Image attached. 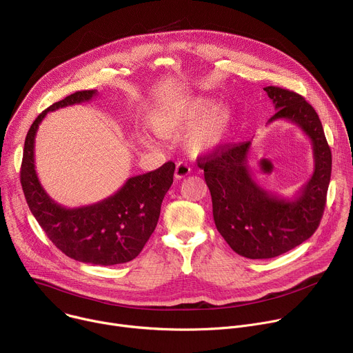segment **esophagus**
<instances>
[{
  "label": "esophagus",
  "instance_id": "34e87169",
  "mask_svg": "<svg viewBox=\"0 0 353 353\" xmlns=\"http://www.w3.org/2000/svg\"><path fill=\"white\" fill-rule=\"evenodd\" d=\"M190 166L187 165V163H184V162H179L177 165H176V169H174V177L177 179V180H180V179H184L185 176H188L190 174Z\"/></svg>",
  "mask_w": 353,
  "mask_h": 353
}]
</instances>
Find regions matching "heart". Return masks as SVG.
Wrapping results in <instances>:
<instances>
[{
  "mask_svg": "<svg viewBox=\"0 0 353 353\" xmlns=\"http://www.w3.org/2000/svg\"><path fill=\"white\" fill-rule=\"evenodd\" d=\"M199 118L203 120L196 125ZM232 121L230 109L225 105L214 108L208 97H195L183 105L159 108L149 119L150 128L163 138L183 134L194 123L185 138L187 148L194 154H207L219 148L230 134ZM141 142L149 145L150 139L142 135Z\"/></svg>",
  "mask_w": 353,
  "mask_h": 353,
  "instance_id": "b5f03b06",
  "label": "heart"
}]
</instances>
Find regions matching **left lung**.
Returning <instances> with one entry per match:
<instances>
[{"label": "left lung", "mask_w": 353, "mask_h": 353, "mask_svg": "<svg viewBox=\"0 0 353 353\" xmlns=\"http://www.w3.org/2000/svg\"><path fill=\"white\" fill-rule=\"evenodd\" d=\"M264 90L276 110L268 124L286 120L313 145V174L294 196L275 195L257 183L248 168L250 141L198 159L211 191L218 232L233 251L251 260L281 256L312 237L324 212L332 163L319 114L305 97L278 86Z\"/></svg>", "instance_id": "obj_1"}]
</instances>
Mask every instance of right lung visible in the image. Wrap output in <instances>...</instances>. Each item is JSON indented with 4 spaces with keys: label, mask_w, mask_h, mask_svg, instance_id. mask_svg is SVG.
I'll list each match as a JSON object with an SVG mask.
<instances>
[{
    "label": "right lung",
    "mask_w": 353,
    "mask_h": 353,
    "mask_svg": "<svg viewBox=\"0 0 353 353\" xmlns=\"http://www.w3.org/2000/svg\"><path fill=\"white\" fill-rule=\"evenodd\" d=\"M97 90L75 92L37 116L23 148L21 184L30 212L47 237L75 261L116 265L134 260L154 233L162 201L173 183L174 163L130 177L113 195L96 204L67 208L50 196L39 181L34 166V138L47 113L89 102Z\"/></svg>",
    "instance_id": "1"
}]
</instances>
